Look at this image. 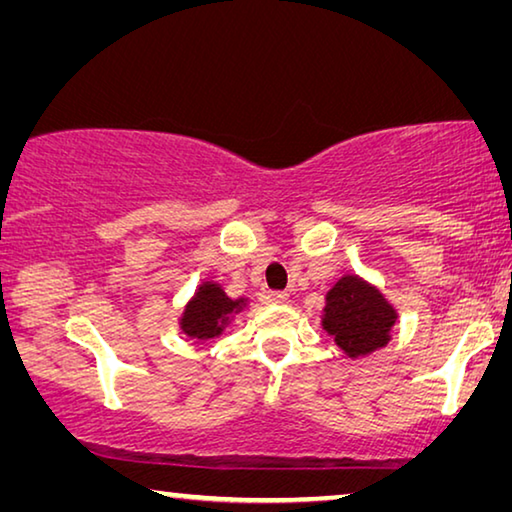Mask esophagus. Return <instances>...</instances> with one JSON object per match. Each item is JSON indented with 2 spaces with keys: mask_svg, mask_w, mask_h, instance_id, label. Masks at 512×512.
I'll use <instances>...</instances> for the list:
<instances>
[{
  "mask_svg": "<svg viewBox=\"0 0 512 512\" xmlns=\"http://www.w3.org/2000/svg\"><path fill=\"white\" fill-rule=\"evenodd\" d=\"M289 293L284 291H271L268 293V302H273V305H289Z\"/></svg>",
  "mask_w": 512,
  "mask_h": 512,
  "instance_id": "obj_1",
  "label": "esophagus"
}]
</instances>
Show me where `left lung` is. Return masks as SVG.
I'll use <instances>...</instances> for the list:
<instances>
[{
    "instance_id": "obj_1",
    "label": "left lung",
    "mask_w": 512,
    "mask_h": 512,
    "mask_svg": "<svg viewBox=\"0 0 512 512\" xmlns=\"http://www.w3.org/2000/svg\"><path fill=\"white\" fill-rule=\"evenodd\" d=\"M400 320L386 293L357 273H345L325 293L320 325L350 359L386 348Z\"/></svg>"
}]
</instances>
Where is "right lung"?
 Masks as SVG:
<instances>
[{
	"label": "right lung",
	"mask_w": 512,
	"mask_h": 512,
	"mask_svg": "<svg viewBox=\"0 0 512 512\" xmlns=\"http://www.w3.org/2000/svg\"><path fill=\"white\" fill-rule=\"evenodd\" d=\"M248 298H230L219 282L203 280L198 284L194 296L185 302L183 314L178 316V327L187 339L207 343L232 325L241 311L248 307Z\"/></svg>",
	"instance_id": "1"
}]
</instances>
